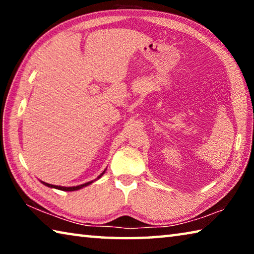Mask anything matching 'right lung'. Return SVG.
<instances>
[{
	"label": "right lung",
	"mask_w": 254,
	"mask_h": 254,
	"mask_svg": "<svg viewBox=\"0 0 254 254\" xmlns=\"http://www.w3.org/2000/svg\"><path fill=\"white\" fill-rule=\"evenodd\" d=\"M105 171H106V169L103 171V173L98 176V177L96 178V179H94V180H92V182H88V183H85V184H81V185H78V186H72V187H65V186H56V185H51V184H48V183H45V182H40L45 185V186H47V187H49V188H56V189H59V190H64V191H75V190H79V189H81V188H84V187H86V186H88V185H91V184H93L94 182H96V180H98L100 179L103 175L105 174Z\"/></svg>",
	"instance_id": "obj_1"
}]
</instances>
